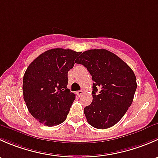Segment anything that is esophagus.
I'll use <instances>...</instances> for the list:
<instances>
[{
    "label": "esophagus",
    "instance_id": "esophagus-1",
    "mask_svg": "<svg viewBox=\"0 0 158 158\" xmlns=\"http://www.w3.org/2000/svg\"><path fill=\"white\" fill-rule=\"evenodd\" d=\"M82 93H83V92H82V90H79V91H77V92H76V94L78 95V96H81V95H82Z\"/></svg>",
    "mask_w": 158,
    "mask_h": 158
}]
</instances>
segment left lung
I'll return each mask as SVG.
<instances>
[{
    "mask_svg": "<svg viewBox=\"0 0 158 158\" xmlns=\"http://www.w3.org/2000/svg\"><path fill=\"white\" fill-rule=\"evenodd\" d=\"M87 68L93 80L92 102L84 108L87 122L98 129L112 127L133 102L137 89L133 70L118 56L105 49L85 51L76 60Z\"/></svg>",
    "mask_w": 158,
    "mask_h": 158,
    "instance_id": "left-lung-1",
    "label": "left lung"
}]
</instances>
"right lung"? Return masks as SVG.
Wrapping results in <instances>:
<instances>
[{"mask_svg":"<svg viewBox=\"0 0 158 158\" xmlns=\"http://www.w3.org/2000/svg\"><path fill=\"white\" fill-rule=\"evenodd\" d=\"M81 53L51 49L29 65L23 79V95L28 111L40 123L55 126L69 114L76 95L67 89L68 72Z\"/></svg>","mask_w":158,"mask_h":158,"instance_id":"obj_1","label":"right lung"}]
</instances>
